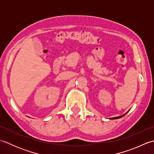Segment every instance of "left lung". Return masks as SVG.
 Here are the masks:
<instances>
[{
	"label": "left lung",
	"mask_w": 154,
	"mask_h": 154,
	"mask_svg": "<svg viewBox=\"0 0 154 154\" xmlns=\"http://www.w3.org/2000/svg\"><path fill=\"white\" fill-rule=\"evenodd\" d=\"M125 114H124V115H122V116H117V117H114V118H111L110 119H120V118L124 116V115H125Z\"/></svg>",
	"instance_id": "1"
}]
</instances>
